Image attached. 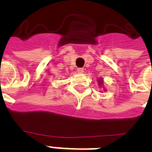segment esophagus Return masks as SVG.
Masks as SVG:
<instances>
[{
	"instance_id": "esophagus-1",
	"label": "esophagus",
	"mask_w": 152,
	"mask_h": 152,
	"mask_svg": "<svg viewBox=\"0 0 152 152\" xmlns=\"http://www.w3.org/2000/svg\"><path fill=\"white\" fill-rule=\"evenodd\" d=\"M77 72L79 73H83L85 71H84V68H82V67H79V68H77Z\"/></svg>"
}]
</instances>
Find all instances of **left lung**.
<instances>
[{"label":"left lung","mask_w":152,"mask_h":152,"mask_svg":"<svg viewBox=\"0 0 152 152\" xmlns=\"http://www.w3.org/2000/svg\"><path fill=\"white\" fill-rule=\"evenodd\" d=\"M97 81H98L99 87H100V88L102 87V88H103V90H104V91L106 90V89H105L104 88H103V86H102V85H103V79H102V78H100V79L97 80Z\"/></svg>","instance_id":"1"}]
</instances>
